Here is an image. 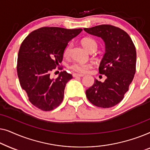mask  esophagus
Segmentation results:
<instances>
[{
	"label": "esophagus",
	"mask_w": 150,
	"mask_h": 150,
	"mask_svg": "<svg viewBox=\"0 0 150 150\" xmlns=\"http://www.w3.org/2000/svg\"><path fill=\"white\" fill-rule=\"evenodd\" d=\"M83 74H73V77H83Z\"/></svg>",
	"instance_id": "esophagus-1"
}]
</instances>
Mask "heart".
I'll return each mask as SVG.
<instances>
[{
	"mask_svg": "<svg viewBox=\"0 0 150 150\" xmlns=\"http://www.w3.org/2000/svg\"><path fill=\"white\" fill-rule=\"evenodd\" d=\"M81 44L84 48L89 52H93L97 50L98 44L96 41L91 38H85L81 40ZM71 48V44H67L63 50V56L68 57L70 54ZM92 67L91 63H74L69 66V68L74 71L78 73H85L87 70Z\"/></svg>",
	"mask_w": 150,
	"mask_h": 150,
	"instance_id": "1",
	"label": "heart"
}]
</instances>
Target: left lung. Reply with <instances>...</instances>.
<instances>
[{"instance_id":"obj_1","label":"left lung","mask_w":150,"mask_h":150,"mask_svg":"<svg viewBox=\"0 0 150 150\" xmlns=\"http://www.w3.org/2000/svg\"><path fill=\"white\" fill-rule=\"evenodd\" d=\"M84 30L105 42L106 52L100 63L99 73L107 77L104 83L95 80L93 85L86 90V96L98 107H112L124 99L134 79L137 63L134 44L126 31L110 24Z\"/></svg>"}]
</instances>
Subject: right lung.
<instances>
[{
    "label": "right lung",
    "instance_id": "obj_1",
    "mask_svg": "<svg viewBox=\"0 0 150 150\" xmlns=\"http://www.w3.org/2000/svg\"><path fill=\"white\" fill-rule=\"evenodd\" d=\"M82 30L45 26L30 33L21 44L18 76L28 100L39 109L50 111L62 102L65 85L72 76L63 71L51 79L50 73L62 61L67 43Z\"/></svg>",
    "mask_w": 150,
    "mask_h": 150
}]
</instances>
